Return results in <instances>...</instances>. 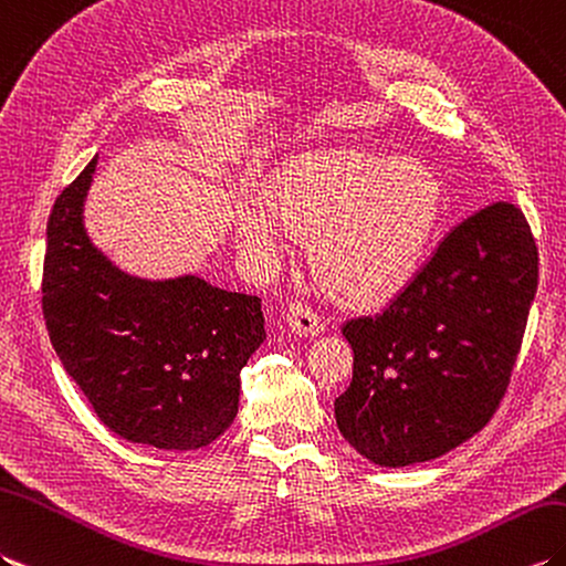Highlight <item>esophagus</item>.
<instances>
[{
  "mask_svg": "<svg viewBox=\"0 0 566 566\" xmlns=\"http://www.w3.org/2000/svg\"><path fill=\"white\" fill-rule=\"evenodd\" d=\"M286 321H289V325H292V331L296 335H304V337L321 335L325 331L323 315L311 304H306V301H294V304L289 306Z\"/></svg>",
  "mask_w": 566,
  "mask_h": 566,
  "instance_id": "34e87169",
  "label": "esophagus"
}]
</instances>
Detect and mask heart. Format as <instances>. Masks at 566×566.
<instances>
[{"mask_svg":"<svg viewBox=\"0 0 566 566\" xmlns=\"http://www.w3.org/2000/svg\"><path fill=\"white\" fill-rule=\"evenodd\" d=\"M248 207L239 239L262 265H280L294 233L311 237V262L327 292L376 306L412 282L439 227L443 190L422 161L361 149L298 156Z\"/></svg>","mask_w":566,"mask_h":566,"instance_id":"b5f03b06","label":"heart"}]
</instances>
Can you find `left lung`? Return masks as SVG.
<instances>
[{
    "instance_id": "left-lung-1",
    "label": "left lung",
    "mask_w": 566,
    "mask_h": 566,
    "mask_svg": "<svg viewBox=\"0 0 566 566\" xmlns=\"http://www.w3.org/2000/svg\"><path fill=\"white\" fill-rule=\"evenodd\" d=\"M535 289L537 245L516 205L458 223L384 311L343 325L354 349L335 400L343 437L386 468L468 441L509 388Z\"/></svg>"
}]
</instances>
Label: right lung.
<instances>
[{
	"label": "right lung",
	"instance_id": "1",
	"mask_svg": "<svg viewBox=\"0 0 566 566\" xmlns=\"http://www.w3.org/2000/svg\"><path fill=\"white\" fill-rule=\"evenodd\" d=\"M96 159L48 219L43 318L64 369L117 437L166 451L212 443L239 412V374L265 339L260 296L205 280L129 277L82 223Z\"/></svg>",
	"mask_w": 566,
	"mask_h": 566
}]
</instances>
